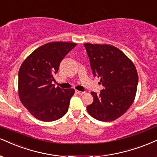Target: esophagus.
<instances>
[{
  "label": "esophagus",
  "mask_w": 157,
  "mask_h": 157,
  "mask_svg": "<svg viewBox=\"0 0 157 157\" xmlns=\"http://www.w3.org/2000/svg\"><path fill=\"white\" fill-rule=\"evenodd\" d=\"M75 93H76V94H78V95H82L84 93V92H81V91H78V90H75Z\"/></svg>",
  "instance_id": "1"
}]
</instances>
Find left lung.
<instances>
[{
    "mask_svg": "<svg viewBox=\"0 0 157 157\" xmlns=\"http://www.w3.org/2000/svg\"><path fill=\"white\" fill-rule=\"evenodd\" d=\"M93 74L101 78L104 89L92 92L93 104L88 113L104 122L122 116L133 104L137 93L138 74L132 61L117 48L104 44H84Z\"/></svg>",
    "mask_w": 157,
    "mask_h": 157,
    "instance_id": "obj_1",
    "label": "left lung"
}]
</instances>
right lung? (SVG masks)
Wrapping results in <instances>:
<instances>
[{
	"label": "right lung",
	"instance_id": "obj_1",
	"mask_svg": "<svg viewBox=\"0 0 157 157\" xmlns=\"http://www.w3.org/2000/svg\"><path fill=\"white\" fill-rule=\"evenodd\" d=\"M76 43L52 42L40 46L23 61L18 73V95L28 111L42 121H54L67 113L74 89L55 87L53 75Z\"/></svg>",
	"mask_w": 157,
	"mask_h": 157
}]
</instances>
